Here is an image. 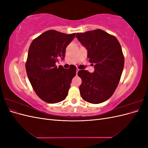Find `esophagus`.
<instances>
[{"label":"esophagus","mask_w":148,"mask_h":148,"mask_svg":"<svg viewBox=\"0 0 148 148\" xmlns=\"http://www.w3.org/2000/svg\"><path fill=\"white\" fill-rule=\"evenodd\" d=\"M79 69H77V73H78V71H79Z\"/></svg>","instance_id":"1"}]
</instances>
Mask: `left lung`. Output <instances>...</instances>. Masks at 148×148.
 Wrapping results in <instances>:
<instances>
[{
  "label": "left lung",
  "mask_w": 148,
  "mask_h": 148,
  "mask_svg": "<svg viewBox=\"0 0 148 148\" xmlns=\"http://www.w3.org/2000/svg\"><path fill=\"white\" fill-rule=\"evenodd\" d=\"M76 37L87 49L89 62L95 71L78 72L82 83L79 92L83 99L91 104H100L113 95L120 82L124 67L120 44L114 36L102 29L77 33Z\"/></svg>",
  "instance_id": "left-lung-1"
}]
</instances>
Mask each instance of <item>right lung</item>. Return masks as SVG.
<instances>
[{
    "instance_id": "1",
    "label": "right lung",
    "mask_w": 148,
    "mask_h": 148,
    "mask_svg": "<svg viewBox=\"0 0 148 148\" xmlns=\"http://www.w3.org/2000/svg\"><path fill=\"white\" fill-rule=\"evenodd\" d=\"M75 33L67 34L56 30L43 33L31 42L26 70L34 91L41 99L55 104L64 100L76 75L75 66L69 69L56 65L64 60L65 49L73 41Z\"/></svg>"
}]
</instances>
